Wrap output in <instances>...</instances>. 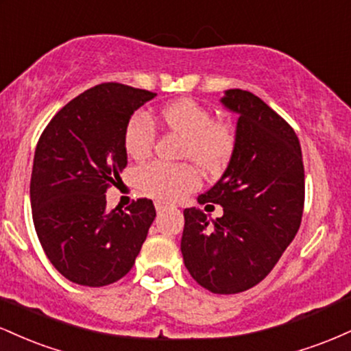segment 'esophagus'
<instances>
[{"label": "esophagus", "instance_id": "1", "mask_svg": "<svg viewBox=\"0 0 351 351\" xmlns=\"http://www.w3.org/2000/svg\"><path fill=\"white\" fill-rule=\"evenodd\" d=\"M155 208H156V211H158V213H163V211H167L168 208H170V204L163 203V201H155Z\"/></svg>", "mask_w": 351, "mask_h": 351}]
</instances>
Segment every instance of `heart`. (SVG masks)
Masks as SVG:
<instances>
[{
	"label": "heart",
	"mask_w": 351,
	"mask_h": 351,
	"mask_svg": "<svg viewBox=\"0 0 351 351\" xmlns=\"http://www.w3.org/2000/svg\"><path fill=\"white\" fill-rule=\"evenodd\" d=\"M165 128L183 136L181 153L203 168L216 173L223 170L234 152V132L228 123L213 122V115L191 99L168 104L156 117ZM155 143V127L145 115H135L127 123L123 145L128 156L143 160ZM140 186L156 199L176 201L198 186V173L189 165L153 162L138 171Z\"/></svg>",
	"instance_id": "heart-1"
}]
</instances>
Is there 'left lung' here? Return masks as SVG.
<instances>
[{
  "instance_id": "obj_1",
  "label": "left lung",
  "mask_w": 351,
  "mask_h": 351,
  "mask_svg": "<svg viewBox=\"0 0 351 351\" xmlns=\"http://www.w3.org/2000/svg\"><path fill=\"white\" fill-rule=\"evenodd\" d=\"M221 104L239 115L226 171L198 198L223 206L209 219L198 208L184 209L181 254L201 287L237 293L272 271L300 228L305 175L293 128L264 100L229 88Z\"/></svg>"
}]
</instances>
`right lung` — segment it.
Masks as SVG:
<instances>
[{
    "label": "right lung",
    "instance_id": "1",
    "mask_svg": "<svg viewBox=\"0 0 351 351\" xmlns=\"http://www.w3.org/2000/svg\"><path fill=\"white\" fill-rule=\"evenodd\" d=\"M155 95L99 84L60 108L39 138L29 186L34 228L47 259L74 284L102 287L122 279L147 239L153 201L108 209L106 191L127 167V123Z\"/></svg>",
    "mask_w": 351,
    "mask_h": 351
}]
</instances>
